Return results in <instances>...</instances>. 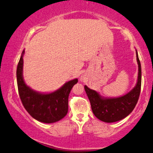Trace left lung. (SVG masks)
I'll use <instances>...</instances> for the list:
<instances>
[{
  "instance_id": "obj_1",
  "label": "left lung",
  "mask_w": 153,
  "mask_h": 153,
  "mask_svg": "<svg viewBox=\"0 0 153 153\" xmlns=\"http://www.w3.org/2000/svg\"><path fill=\"white\" fill-rule=\"evenodd\" d=\"M136 58L138 65L137 82L135 87L126 95L114 97H103L98 92L85 85L93 113L100 120L105 123L117 122L128 116L135 108L141 88V65L137 50Z\"/></svg>"
}]
</instances>
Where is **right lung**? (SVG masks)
Segmentation results:
<instances>
[{
    "instance_id": "right-lung-1",
    "label": "right lung",
    "mask_w": 153,
    "mask_h": 153,
    "mask_svg": "<svg viewBox=\"0 0 153 153\" xmlns=\"http://www.w3.org/2000/svg\"><path fill=\"white\" fill-rule=\"evenodd\" d=\"M24 54L25 50L22 52L16 71L18 93L22 103L27 113L37 120L44 123L58 122L67 115L70 92L78 80L75 78L69 80L59 89L51 93L34 91L24 81Z\"/></svg>"
}]
</instances>
